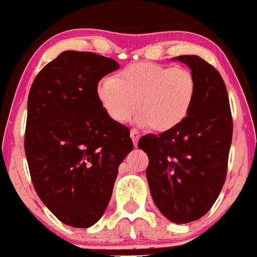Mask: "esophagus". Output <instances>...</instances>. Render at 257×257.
Segmentation results:
<instances>
[{"label": "esophagus", "mask_w": 257, "mask_h": 257, "mask_svg": "<svg viewBox=\"0 0 257 257\" xmlns=\"http://www.w3.org/2000/svg\"><path fill=\"white\" fill-rule=\"evenodd\" d=\"M130 136H131V139H133V142H134V145H138V142H139V139H140V134L138 133V131L136 130H131L130 131Z\"/></svg>", "instance_id": "esophagus-1"}]
</instances>
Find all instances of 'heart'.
Instances as JSON below:
<instances>
[{
    "label": "heart",
    "instance_id": "b5f03b06",
    "mask_svg": "<svg viewBox=\"0 0 257 257\" xmlns=\"http://www.w3.org/2000/svg\"><path fill=\"white\" fill-rule=\"evenodd\" d=\"M96 94L106 114L117 123L130 121L138 108L140 126L167 133L189 115L196 81L185 68L140 63L124 68L115 78H101Z\"/></svg>",
    "mask_w": 257,
    "mask_h": 257
}]
</instances>
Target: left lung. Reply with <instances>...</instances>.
<instances>
[{
	"mask_svg": "<svg viewBox=\"0 0 257 257\" xmlns=\"http://www.w3.org/2000/svg\"><path fill=\"white\" fill-rule=\"evenodd\" d=\"M196 81V97L187 119L160 135L143 136L154 205L175 224L208 212L222 189L233 135L225 83L212 65L197 55L178 56Z\"/></svg>",
	"mask_w": 257,
	"mask_h": 257,
	"instance_id": "1",
	"label": "left lung"
}]
</instances>
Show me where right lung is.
Instances as JSON below:
<instances>
[{
    "label": "right lung",
    "instance_id": "obj_1",
    "mask_svg": "<svg viewBox=\"0 0 257 257\" xmlns=\"http://www.w3.org/2000/svg\"><path fill=\"white\" fill-rule=\"evenodd\" d=\"M113 59L64 51L42 68L28 96L24 149L32 183L61 222L88 228L103 216L118 167L133 151L130 130L105 113L97 83Z\"/></svg>",
    "mask_w": 257,
    "mask_h": 257
}]
</instances>
